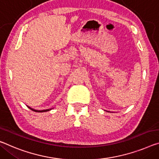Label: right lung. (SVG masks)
<instances>
[{"label": "right lung", "instance_id": "1", "mask_svg": "<svg viewBox=\"0 0 159 159\" xmlns=\"http://www.w3.org/2000/svg\"><path fill=\"white\" fill-rule=\"evenodd\" d=\"M28 107L30 110H32V111H34V112H47V111H49V110H51L52 109H47V110H34V109H32V108H31L30 107H29V106H27Z\"/></svg>", "mask_w": 159, "mask_h": 159}]
</instances>
